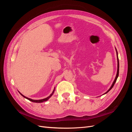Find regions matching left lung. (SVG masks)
I'll return each instance as SVG.
<instances>
[{
  "instance_id": "8db88e82",
  "label": "left lung",
  "mask_w": 132,
  "mask_h": 132,
  "mask_svg": "<svg viewBox=\"0 0 132 132\" xmlns=\"http://www.w3.org/2000/svg\"><path fill=\"white\" fill-rule=\"evenodd\" d=\"M116 52H117V61H118V68H117V75H116V78H115V79H114V81H113V84H112V86H111V87H110V88L105 93V94H104H104H106L107 93H108L111 89L112 88H113V87L114 86V84H115V83H116V81H117V78H118V75H119V59H118V52H117V49H116Z\"/></svg>"
}]
</instances>
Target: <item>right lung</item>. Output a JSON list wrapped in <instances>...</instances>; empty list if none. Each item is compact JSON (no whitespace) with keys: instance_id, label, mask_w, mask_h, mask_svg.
I'll return each mask as SVG.
<instances>
[{"instance_id":"1","label":"right lung","mask_w":132,"mask_h":132,"mask_svg":"<svg viewBox=\"0 0 132 132\" xmlns=\"http://www.w3.org/2000/svg\"><path fill=\"white\" fill-rule=\"evenodd\" d=\"M54 90H55V88H54V90H53V92L52 93V94L49 96H48L47 97H46V98H44V99H42V100H32V99H30V98H28V97H26V96H24V95H23L22 94H21L19 92V93L23 97H24L25 98H26V99H27V100H28L29 101H31V102H35V103H42V102H45V101H47L48 99H49L52 96V95H53V94L54 93Z\"/></svg>"}]
</instances>
